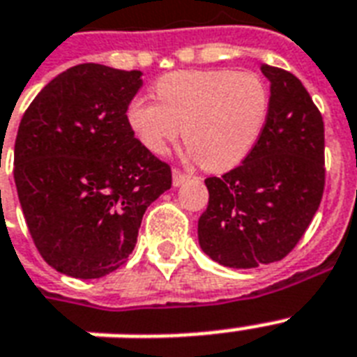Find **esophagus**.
<instances>
[{"label":"esophagus","mask_w":357,"mask_h":357,"mask_svg":"<svg viewBox=\"0 0 357 357\" xmlns=\"http://www.w3.org/2000/svg\"><path fill=\"white\" fill-rule=\"evenodd\" d=\"M189 179V174L181 172L179 168H174L172 170V181H174V187H179L181 183H185Z\"/></svg>","instance_id":"34e87169"}]
</instances>
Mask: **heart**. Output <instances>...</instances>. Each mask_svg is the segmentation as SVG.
I'll return each instance as SVG.
<instances>
[{
  "label": "heart",
  "mask_w": 357,
  "mask_h": 357,
  "mask_svg": "<svg viewBox=\"0 0 357 357\" xmlns=\"http://www.w3.org/2000/svg\"><path fill=\"white\" fill-rule=\"evenodd\" d=\"M156 102L129 103L128 123L139 142L162 155L183 129L187 148L206 170L237 167L257 144L271 107V92L255 72L183 70L155 83Z\"/></svg>",
  "instance_id": "obj_1"
}]
</instances>
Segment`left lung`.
<instances>
[{
	"mask_svg": "<svg viewBox=\"0 0 357 357\" xmlns=\"http://www.w3.org/2000/svg\"><path fill=\"white\" fill-rule=\"evenodd\" d=\"M271 81V107L257 144L222 178H207L209 204L198 241L213 261L255 268L283 259L321 206L324 122L302 81L261 64Z\"/></svg>",
	"mask_w": 357,
	"mask_h": 357,
	"instance_id": "8db88e82",
	"label": "left lung"
}]
</instances>
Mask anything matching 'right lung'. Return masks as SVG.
Listing matches in <instances>:
<instances>
[{
  "label": "right lung",
  "instance_id": "obj_1",
  "mask_svg": "<svg viewBox=\"0 0 357 357\" xmlns=\"http://www.w3.org/2000/svg\"><path fill=\"white\" fill-rule=\"evenodd\" d=\"M142 72L72 66L31 102L14 142V183L36 250L66 276L116 271L172 170L135 139L128 107Z\"/></svg>",
  "mask_w": 357,
  "mask_h": 357
}]
</instances>
